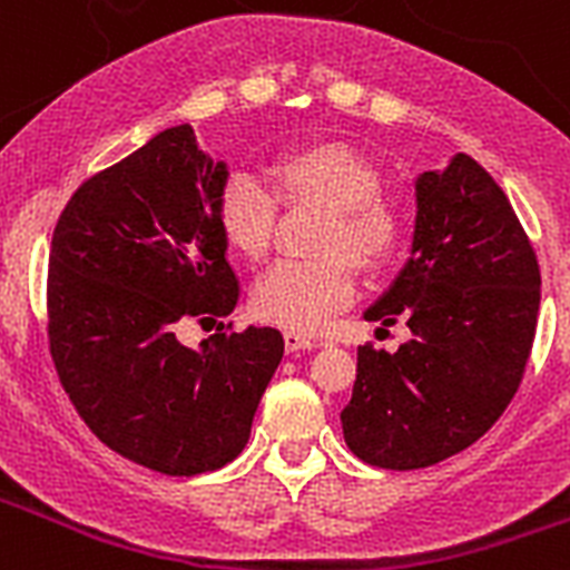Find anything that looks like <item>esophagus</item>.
Returning <instances> with one entry per match:
<instances>
[{"label":"esophagus","instance_id":"esophagus-1","mask_svg":"<svg viewBox=\"0 0 570 570\" xmlns=\"http://www.w3.org/2000/svg\"><path fill=\"white\" fill-rule=\"evenodd\" d=\"M320 342L314 340V336L308 334H299V331H285V347H288V354H294V351H305V347H316Z\"/></svg>","mask_w":570,"mask_h":570}]
</instances>
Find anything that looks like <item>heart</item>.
I'll return each instance as SVG.
<instances>
[{"mask_svg":"<svg viewBox=\"0 0 570 570\" xmlns=\"http://www.w3.org/2000/svg\"><path fill=\"white\" fill-rule=\"evenodd\" d=\"M268 185L234 174L216 199V223L236 254L262 259L279 219V203L320 205L314 259H282L256 279L254 311L291 331H316L347 305L356 268L380 274L407 239V214L380 194L382 174L367 156L342 142L294 145L274 156Z\"/></svg>","mask_w":570,"mask_h":570,"instance_id":"b5f03b06","label":"heart"}]
</instances>
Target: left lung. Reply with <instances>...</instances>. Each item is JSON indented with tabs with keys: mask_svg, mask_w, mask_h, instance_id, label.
I'll list each match as a JSON object with an SVG mask.
<instances>
[{
	"mask_svg": "<svg viewBox=\"0 0 570 570\" xmlns=\"http://www.w3.org/2000/svg\"><path fill=\"white\" fill-rule=\"evenodd\" d=\"M540 285L531 239L476 159L456 154L420 174L411 259L365 311L382 328L405 320L411 340L394 354L356 351L340 414L347 448L367 465L414 471L480 440L525 374Z\"/></svg>",
	"mask_w": 570,
	"mask_h": 570,
	"instance_id": "left-lung-1",
	"label": "left lung"
}]
</instances>
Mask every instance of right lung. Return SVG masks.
Segmentation results:
<instances>
[{
    "label": "right lung",
    "instance_id": "right-lung-1",
    "mask_svg": "<svg viewBox=\"0 0 570 570\" xmlns=\"http://www.w3.org/2000/svg\"><path fill=\"white\" fill-rule=\"evenodd\" d=\"M225 183V163L176 125L85 179L50 242L48 340L65 394L110 451L168 476L239 456L285 351L279 331L254 325L199 347L176 340L239 299L216 223Z\"/></svg>",
    "mask_w": 570,
    "mask_h": 570
}]
</instances>
